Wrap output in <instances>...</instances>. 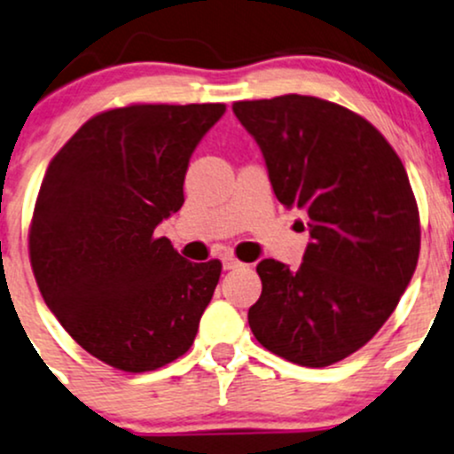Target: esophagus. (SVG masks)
Instances as JSON below:
<instances>
[{"label":"esophagus","instance_id":"1","mask_svg":"<svg viewBox=\"0 0 454 454\" xmlns=\"http://www.w3.org/2000/svg\"><path fill=\"white\" fill-rule=\"evenodd\" d=\"M222 263H223V270H237V267H241V265H243L241 261H237L235 256H232V254H226V256H223Z\"/></svg>","mask_w":454,"mask_h":454}]
</instances>
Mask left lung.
I'll return each mask as SVG.
<instances>
[{"label": "left lung", "mask_w": 454, "mask_h": 454, "mask_svg": "<svg viewBox=\"0 0 454 454\" xmlns=\"http://www.w3.org/2000/svg\"><path fill=\"white\" fill-rule=\"evenodd\" d=\"M254 137L280 204L311 243L289 270L263 259L247 311L263 348L326 367L364 348L398 307L419 256V213L403 160L361 114L313 95L232 104Z\"/></svg>", "instance_id": "1"}]
</instances>
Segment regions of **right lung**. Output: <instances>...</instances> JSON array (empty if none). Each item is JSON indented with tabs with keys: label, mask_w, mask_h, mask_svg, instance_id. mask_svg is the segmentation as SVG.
I'll return each instance as SVG.
<instances>
[{
	"label": "right lung",
	"mask_w": 454,
	"mask_h": 454,
	"mask_svg": "<svg viewBox=\"0 0 454 454\" xmlns=\"http://www.w3.org/2000/svg\"><path fill=\"white\" fill-rule=\"evenodd\" d=\"M226 104H130L90 117L45 171L30 223L43 300L95 359L159 370L189 350L222 263L154 231L184 202L195 145Z\"/></svg>",
	"instance_id": "obj_1"
}]
</instances>
